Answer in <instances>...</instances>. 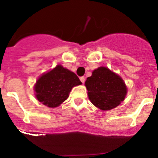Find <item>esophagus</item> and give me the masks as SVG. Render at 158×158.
<instances>
[{
    "label": "esophagus",
    "instance_id": "esophagus-1",
    "mask_svg": "<svg viewBox=\"0 0 158 158\" xmlns=\"http://www.w3.org/2000/svg\"><path fill=\"white\" fill-rule=\"evenodd\" d=\"M80 80H81V81L84 84L85 83V77H81Z\"/></svg>",
    "mask_w": 158,
    "mask_h": 158
}]
</instances>
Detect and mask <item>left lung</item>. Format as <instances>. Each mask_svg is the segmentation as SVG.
<instances>
[{
  "label": "left lung",
  "mask_w": 158,
  "mask_h": 158,
  "mask_svg": "<svg viewBox=\"0 0 158 158\" xmlns=\"http://www.w3.org/2000/svg\"><path fill=\"white\" fill-rule=\"evenodd\" d=\"M89 100L104 111L115 108L123 101L127 86L118 75L106 67H99L85 81Z\"/></svg>",
  "instance_id": "8db88e82"
}]
</instances>
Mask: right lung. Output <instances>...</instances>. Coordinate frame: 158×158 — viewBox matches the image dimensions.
Masks as SVG:
<instances>
[{
  "instance_id": "right-lung-1",
  "label": "right lung",
  "mask_w": 158,
  "mask_h": 158,
  "mask_svg": "<svg viewBox=\"0 0 158 158\" xmlns=\"http://www.w3.org/2000/svg\"><path fill=\"white\" fill-rule=\"evenodd\" d=\"M81 84L74 73L58 65L38 79L35 86L36 98L47 107H56L69 97L73 87Z\"/></svg>"
}]
</instances>
